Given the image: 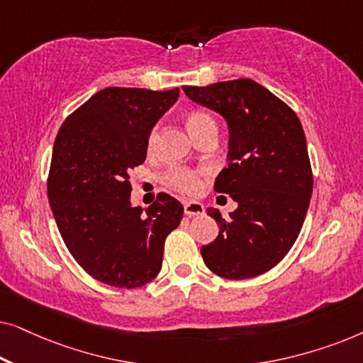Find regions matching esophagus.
<instances>
[{"label": "esophagus", "mask_w": 363, "mask_h": 363, "mask_svg": "<svg viewBox=\"0 0 363 363\" xmlns=\"http://www.w3.org/2000/svg\"><path fill=\"white\" fill-rule=\"evenodd\" d=\"M183 206H185L186 216H200L205 213V206L200 201H186Z\"/></svg>", "instance_id": "obj_1"}]
</instances>
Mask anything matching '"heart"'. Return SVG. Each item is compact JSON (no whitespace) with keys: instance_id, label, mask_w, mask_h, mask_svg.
<instances>
[{"instance_id":"1","label":"heart","mask_w":363,"mask_h":363,"mask_svg":"<svg viewBox=\"0 0 363 363\" xmlns=\"http://www.w3.org/2000/svg\"><path fill=\"white\" fill-rule=\"evenodd\" d=\"M185 125L193 137L200 130H203L205 127L215 125V122H213V118L205 112L191 111L186 113ZM155 142H157V128H153L150 135H148V147L152 148L155 145ZM165 183L170 188H173V190L185 193V195H193V193H196L200 190V185H201L200 173L185 167L172 168V170L165 175Z\"/></svg>"}]
</instances>
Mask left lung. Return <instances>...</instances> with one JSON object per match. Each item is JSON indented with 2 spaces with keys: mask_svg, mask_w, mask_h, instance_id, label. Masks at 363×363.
Wrapping results in <instances>:
<instances>
[{
  "mask_svg": "<svg viewBox=\"0 0 363 363\" xmlns=\"http://www.w3.org/2000/svg\"><path fill=\"white\" fill-rule=\"evenodd\" d=\"M193 102L225 117L230 130L228 167L215 190L238 208L223 218L208 208L220 228L201 247L206 267L225 279H250L282 261L299 236L312 195L306 135L296 112L251 79L183 86Z\"/></svg>",
  "mask_w": 363,
  "mask_h": 363,
  "instance_id": "8db88e82",
  "label": "left lung"
}]
</instances>
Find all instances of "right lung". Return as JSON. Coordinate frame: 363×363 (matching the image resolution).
<instances>
[{
    "mask_svg": "<svg viewBox=\"0 0 363 363\" xmlns=\"http://www.w3.org/2000/svg\"><path fill=\"white\" fill-rule=\"evenodd\" d=\"M180 89L107 87L59 128L48 198L64 242L94 279L133 289L162 269L165 240L183 205L160 193L147 210L132 206L130 173L147 157L148 135Z\"/></svg>",
    "mask_w": 363,
    "mask_h": 363,
    "instance_id": "obj_1",
    "label": "right lung"
}]
</instances>
